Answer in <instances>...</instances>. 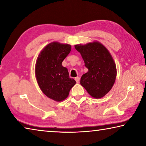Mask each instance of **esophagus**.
I'll use <instances>...</instances> for the list:
<instances>
[{
  "instance_id": "obj_1",
  "label": "esophagus",
  "mask_w": 146,
  "mask_h": 146,
  "mask_svg": "<svg viewBox=\"0 0 146 146\" xmlns=\"http://www.w3.org/2000/svg\"><path fill=\"white\" fill-rule=\"evenodd\" d=\"M75 79L76 83H78L79 82H80V78L79 77H76Z\"/></svg>"
}]
</instances>
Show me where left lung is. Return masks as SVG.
Returning <instances> with one entry per match:
<instances>
[{
  "label": "left lung",
  "instance_id": "8db88e82",
  "mask_svg": "<svg viewBox=\"0 0 146 146\" xmlns=\"http://www.w3.org/2000/svg\"><path fill=\"white\" fill-rule=\"evenodd\" d=\"M75 48L88 69L81 77V86L93 98L104 97L111 90L117 76L116 64L110 51L98 41L76 44Z\"/></svg>",
  "mask_w": 146,
  "mask_h": 146
}]
</instances>
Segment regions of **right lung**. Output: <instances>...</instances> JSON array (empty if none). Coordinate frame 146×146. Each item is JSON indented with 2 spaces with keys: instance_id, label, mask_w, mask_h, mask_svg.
Segmentation results:
<instances>
[{
  "instance_id": "right-lung-1",
  "label": "right lung",
  "mask_w": 146,
  "mask_h": 146,
  "mask_svg": "<svg viewBox=\"0 0 146 146\" xmlns=\"http://www.w3.org/2000/svg\"><path fill=\"white\" fill-rule=\"evenodd\" d=\"M71 49L70 44L53 42L42 49L36 61L35 73L39 88L44 95L56 102L65 100L76 84L70 78L68 69L62 65Z\"/></svg>"
}]
</instances>
